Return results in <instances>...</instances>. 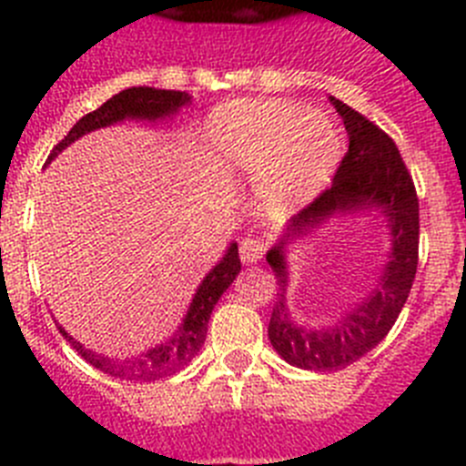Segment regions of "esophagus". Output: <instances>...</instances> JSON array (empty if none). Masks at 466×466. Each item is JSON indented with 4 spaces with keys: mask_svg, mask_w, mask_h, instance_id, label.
Here are the masks:
<instances>
[{
    "mask_svg": "<svg viewBox=\"0 0 466 466\" xmlns=\"http://www.w3.org/2000/svg\"><path fill=\"white\" fill-rule=\"evenodd\" d=\"M266 254V242L261 238H245L240 242V258L242 263H257Z\"/></svg>",
    "mask_w": 466,
    "mask_h": 466,
    "instance_id": "obj_1",
    "label": "esophagus"
}]
</instances>
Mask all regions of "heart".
<instances>
[{
    "label": "heart",
    "instance_id": "obj_1",
    "mask_svg": "<svg viewBox=\"0 0 466 466\" xmlns=\"http://www.w3.org/2000/svg\"><path fill=\"white\" fill-rule=\"evenodd\" d=\"M209 142L228 166L258 175L263 196L278 203L310 200L339 156L327 118L282 100L221 105L209 116Z\"/></svg>",
    "mask_w": 466,
    "mask_h": 466
}]
</instances>
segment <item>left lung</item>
<instances>
[{
  "label": "left lung",
  "mask_w": 466,
  "mask_h": 466,
  "mask_svg": "<svg viewBox=\"0 0 466 466\" xmlns=\"http://www.w3.org/2000/svg\"><path fill=\"white\" fill-rule=\"evenodd\" d=\"M331 105L348 130V154L340 160L331 187L291 217L278 245L266 254L278 279V299L268 322L270 345L287 364L306 371H339L371 352L397 322L418 270V196L397 144L352 106L336 97H331ZM371 208L386 217L393 245L381 279L364 299L341 313L331 328H303L286 308V245L336 213Z\"/></svg>",
  "instance_id": "obj_1"
}]
</instances>
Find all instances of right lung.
Masks as SVG:
<instances>
[{
  "label": "right lung",
  "instance_id": "add662e5",
  "mask_svg": "<svg viewBox=\"0 0 466 466\" xmlns=\"http://www.w3.org/2000/svg\"><path fill=\"white\" fill-rule=\"evenodd\" d=\"M191 102V95L182 93V90H160V88H149V86H133V88L121 90L118 95L109 97L102 106H97L95 111L86 114L84 118L74 123V127L65 135L63 142H57L53 147L51 156H48L46 166L56 158L57 154H63L69 144L76 142L84 135L93 133V130H100V127L114 126V123H121L126 118H137V121H163V118L175 116L177 111L182 109L184 105ZM240 273V257H238V242H230L226 254L221 257V261L209 270L203 278L200 287L193 294L191 306H188L187 315H184L182 324L177 327V331L172 333L170 339L163 340L156 348L147 350L142 355L130 357V360H111V357L100 355V352H93V350L84 348L79 340H74L63 327L60 333L72 343V348L88 361L90 366L100 369V371L109 373L114 378H121V380H139V382H151L158 380V378H167L172 373H177L179 369L188 364L193 357L200 352L205 343V336H208V322L209 315H212L217 300L221 299L226 289L230 287V282L236 279V275Z\"/></svg>",
  "mask_w": 466,
  "mask_h": 466
}]
</instances>
